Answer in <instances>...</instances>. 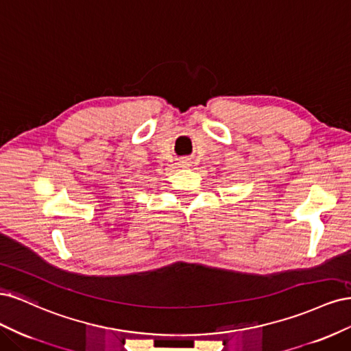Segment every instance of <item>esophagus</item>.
I'll return each instance as SVG.
<instances>
[{
    "instance_id": "esophagus-1",
    "label": "esophagus",
    "mask_w": 351,
    "mask_h": 351,
    "mask_svg": "<svg viewBox=\"0 0 351 351\" xmlns=\"http://www.w3.org/2000/svg\"><path fill=\"white\" fill-rule=\"evenodd\" d=\"M184 165H189V164H184Z\"/></svg>"
}]
</instances>
